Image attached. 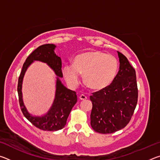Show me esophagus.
I'll list each match as a JSON object with an SVG mask.
<instances>
[{"label": "esophagus", "mask_w": 160, "mask_h": 160, "mask_svg": "<svg viewBox=\"0 0 160 160\" xmlns=\"http://www.w3.org/2000/svg\"><path fill=\"white\" fill-rule=\"evenodd\" d=\"M87 99V97L85 95V94H81L80 96V100H85Z\"/></svg>", "instance_id": "34e87169"}]
</instances>
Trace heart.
I'll list each match as a JSON object with an SVG mask.
<instances>
[{"mask_svg":"<svg viewBox=\"0 0 160 160\" xmlns=\"http://www.w3.org/2000/svg\"><path fill=\"white\" fill-rule=\"evenodd\" d=\"M118 70V61L114 56L101 51H89L78 54L72 65L62 68L64 79L72 88L78 85L80 74L85 85L94 90H101L112 82Z\"/></svg>","mask_w":160,"mask_h":160,"instance_id":"obj_1","label":"heart"}]
</instances>
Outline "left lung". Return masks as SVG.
Returning a JSON list of instances; mask_svg holds the SVG:
<instances>
[{"instance_id":"8db88e82","label":"left lung","mask_w":160,"mask_h":160,"mask_svg":"<svg viewBox=\"0 0 160 160\" xmlns=\"http://www.w3.org/2000/svg\"><path fill=\"white\" fill-rule=\"evenodd\" d=\"M118 55L120 66L112 82L90 97L91 126L99 133H112L126 127L137 105L135 70L123 53L118 51Z\"/></svg>"}]
</instances>
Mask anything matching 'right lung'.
I'll return each instance as SVG.
<instances>
[{
  "label": "right lung",
  "instance_id": "1",
  "mask_svg": "<svg viewBox=\"0 0 160 160\" xmlns=\"http://www.w3.org/2000/svg\"><path fill=\"white\" fill-rule=\"evenodd\" d=\"M56 46L47 44L37 48L29 54L23 64L22 69L18 78V92L22 112L26 118L37 128L47 131H56L66 126L67 118L72 108L77 102V95L75 91L67 89L61 83L59 78L57 80L56 95L52 107L47 115L43 117H33L29 114L23 105L21 94V84L26 69L34 60H39L47 63L60 78L63 77L60 57L54 52Z\"/></svg>",
  "mask_w": 160,
  "mask_h": 160
}]
</instances>
